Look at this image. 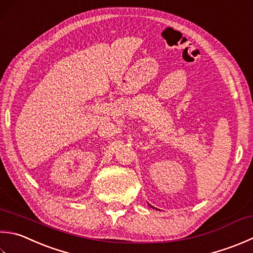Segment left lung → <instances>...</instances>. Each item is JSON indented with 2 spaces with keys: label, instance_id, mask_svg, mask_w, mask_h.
Masks as SVG:
<instances>
[{
  "label": "left lung",
  "instance_id": "8db88e82",
  "mask_svg": "<svg viewBox=\"0 0 253 253\" xmlns=\"http://www.w3.org/2000/svg\"><path fill=\"white\" fill-rule=\"evenodd\" d=\"M148 205H149V206H150V207H152V206H151V205H150V204H148ZM153 209H155V207H153Z\"/></svg>",
  "mask_w": 253,
  "mask_h": 253
}]
</instances>
